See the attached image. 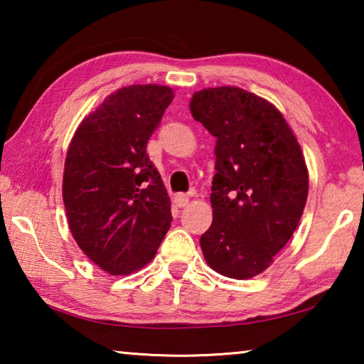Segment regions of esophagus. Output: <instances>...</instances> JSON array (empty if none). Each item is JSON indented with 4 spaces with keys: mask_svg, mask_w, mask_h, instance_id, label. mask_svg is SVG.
Returning <instances> with one entry per match:
<instances>
[{
    "mask_svg": "<svg viewBox=\"0 0 364 364\" xmlns=\"http://www.w3.org/2000/svg\"><path fill=\"white\" fill-rule=\"evenodd\" d=\"M173 200H175V204H176V207H186L188 204H189V196L188 194H176L175 197H173Z\"/></svg>",
    "mask_w": 364,
    "mask_h": 364,
    "instance_id": "esophagus-1",
    "label": "esophagus"
}]
</instances>
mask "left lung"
I'll list each match as a JSON object with an SVG mask.
<instances>
[{"mask_svg":"<svg viewBox=\"0 0 364 364\" xmlns=\"http://www.w3.org/2000/svg\"><path fill=\"white\" fill-rule=\"evenodd\" d=\"M189 107L217 138L213 220L200 249L217 273L254 278L299 226L308 196L305 157L279 110L242 88L200 90Z\"/></svg>","mask_w":364,"mask_h":364,"instance_id":"8db88e82","label":"left lung"}]
</instances>
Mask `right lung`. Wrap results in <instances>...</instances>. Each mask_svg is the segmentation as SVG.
<instances>
[{"mask_svg":"<svg viewBox=\"0 0 364 364\" xmlns=\"http://www.w3.org/2000/svg\"><path fill=\"white\" fill-rule=\"evenodd\" d=\"M173 96L162 85L120 88L70 141L63 180L70 232L109 274L143 268L170 230V197L146 146Z\"/></svg>","mask_w":364,"mask_h":364,"instance_id":"1","label":"right lung"}]
</instances>
